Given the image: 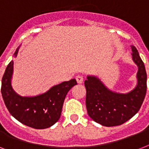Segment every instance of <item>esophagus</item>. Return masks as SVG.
<instances>
[{
  "instance_id": "1",
  "label": "esophagus",
  "mask_w": 149,
  "mask_h": 149,
  "mask_svg": "<svg viewBox=\"0 0 149 149\" xmlns=\"http://www.w3.org/2000/svg\"><path fill=\"white\" fill-rule=\"evenodd\" d=\"M76 79H77V82L78 84H82L84 82V77L81 75H78L76 77Z\"/></svg>"
}]
</instances>
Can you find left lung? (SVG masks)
<instances>
[{
    "label": "left lung",
    "mask_w": 149,
    "mask_h": 149,
    "mask_svg": "<svg viewBox=\"0 0 149 149\" xmlns=\"http://www.w3.org/2000/svg\"><path fill=\"white\" fill-rule=\"evenodd\" d=\"M132 58L138 65V84L127 93L110 91L97 77L88 76L84 84L86 90V106L88 115L103 126L113 127L126 122L135 115L144 101L147 90V74L139 52L132 46Z\"/></svg>",
    "instance_id": "1"
}]
</instances>
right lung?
I'll return each mask as SVG.
<instances>
[{"label":"right lung","mask_w":149,"mask_h":149,"mask_svg":"<svg viewBox=\"0 0 149 149\" xmlns=\"http://www.w3.org/2000/svg\"><path fill=\"white\" fill-rule=\"evenodd\" d=\"M19 47L15 52L16 57ZM14 62L10 61L2 78L1 93L4 104L11 115L24 125L36 129L51 127L60 118L64 100L77 80L63 82L45 93L36 97H22L11 86Z\"/></svg>","instance_id":"add662e5"}]
</instances>
